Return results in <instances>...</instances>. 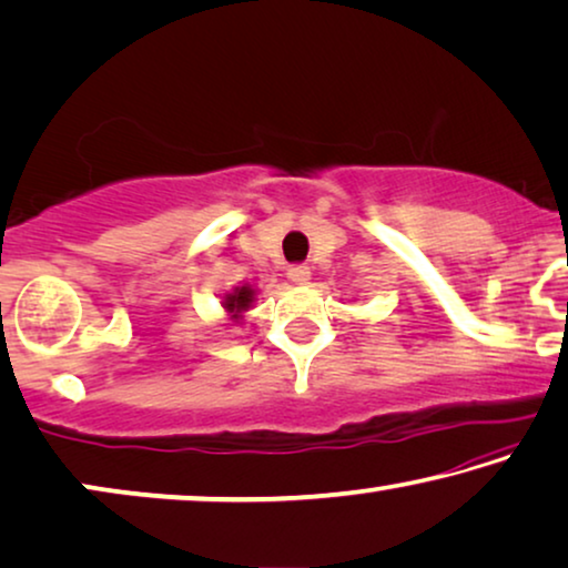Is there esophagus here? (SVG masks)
I'll return each instance as SVG.
<instances>
[{"label": "esophagus", "mask_w": 568, "mask_h": 568, "mask_svg": "<svg viewBox=\"0 0 568 568\" xmlns=\"http://www.w3.org/2000/svg\"><path fill=\"white\" fill-rule=\"evenodd\" d=\"M290 278L294 284H307L310 282V266H304V264L290 266Z\"/></svg>", "instance_id": "esophagus-1"}]
</instances>
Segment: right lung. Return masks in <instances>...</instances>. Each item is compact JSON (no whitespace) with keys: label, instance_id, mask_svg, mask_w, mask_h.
I'll return each mask as SVG.
<instances>
[{"label":"right lung","instance_id":"add662e5","mask_svg":"<svg viewBox=\"0 0 568 568\" xmlns=\"http://www.w3.org/2000/svg\"><path fill=\"white\" fill-rule=\"evenodd\" d=\"M251 302H253V290H251V286H241V290L227 294L225 310H230V312H233V317H237L243 310H248Z\"/></svg>","mask_w":568,"mask_h":568}]
</instances>
